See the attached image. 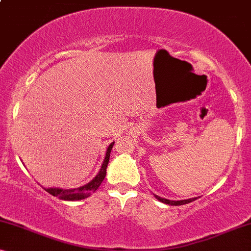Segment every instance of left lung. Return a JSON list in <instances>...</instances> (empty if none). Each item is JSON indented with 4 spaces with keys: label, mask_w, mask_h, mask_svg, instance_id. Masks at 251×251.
<instances>
[{
    "label": "left lung",
    "mask_w": 251,
    "mask_h": 251,
    "mask_svg": "<svg viewBox=\"0 0 251 251\" xmlns=\"http://www.w3.org/2000/svg\"><path fill=\"white\" fill-rule=\"evenodd\" d=\"M155 198L157 200L163 202V203L166 204H170V205H181V204H186V203H190V202L197 200V198H192V199H188V200H181V201H171V200H168V199H163V198H160L155 195Z\"/></svg>",
    "instance_id": "left-lung-1"
}]
</instances>
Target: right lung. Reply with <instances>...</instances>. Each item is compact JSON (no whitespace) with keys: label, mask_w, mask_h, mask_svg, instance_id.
<instances>
[{"label":"right lung","mask_w":251,"mask_h":251,"mask_svg":"<svg viewBox=\"0 0 251 251\" xmlns=\"http://www.w3.org/2000/svg\"><path fill=\"white\" fill-rule=\"evenodd\" d=\"M114 145V143H112L111 145L108 146L107 152H106V156L104 162L101 164L100 170L97 176H96L94 179H92L90 183L83 185L81 187L76 188H70V190H64V188H57V187H51V188H44L48 193H50L53 197L59 198L61 200L66 201H77V200H83V199H87L90 197L92 193H95L99 187V185L101 184V181L104 180L106 176V168H107L108 161H109V154H111L112 147Z\"/></svg>","instance_id":"obj_1"}]
</instances>
